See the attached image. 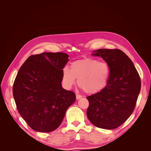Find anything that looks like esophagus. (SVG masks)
<instances>
[{"label":"esophagus","mask_w":151,"mask_h":151,"mask_svg":"<svg viewBox=\"0 0 151 151\" xmlns=\"http://www.w3.org/2000/svg\"><path fill=\"white\" fill-rule=\"evenodd\" d=\"M81 98H82V96H81V95L78 94H76V99H81Z\"/></svg>","instance_id":"esophagus-1"}]
</instances>
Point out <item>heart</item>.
I'll return each mask as SVG.
<instances>
[{"label":"heart","instance_id":"b5f03b06","mask_svg":"<svg viewBox=\"0 0 151 151\" xmlns=\"http://www.w3.org/2000/svg\"><path fill=\"white\" fill-rule=\"evenodd\" d=\"M110 76V68L106 62L93 58H86L73 62L70 69L64 67L62 71V81L67 88L76 83L86 93L95 94L106 86Z\"/></svg>","mask_w":151,"mask_h":151}]
</instances>
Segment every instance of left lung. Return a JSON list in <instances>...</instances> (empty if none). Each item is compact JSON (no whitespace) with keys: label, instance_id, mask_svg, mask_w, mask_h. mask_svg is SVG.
<instances>
[{"label":"left lung","instance_id":"1","mask_svg":"<svg viewBox=\"0 0 151 151\" xmlns=\"http://www.w3.org/2000/svg\"><path fill=\"white\" fill-rule=\"evenodd\" d=\"M92 55L108 63L110 76L103 89L87 96V116L96 127L115 129L134 110L141 88L140 76L133 62L119 49H98Z\"/></svg>","mask_w":151,"mask_h":151}]
</instances>
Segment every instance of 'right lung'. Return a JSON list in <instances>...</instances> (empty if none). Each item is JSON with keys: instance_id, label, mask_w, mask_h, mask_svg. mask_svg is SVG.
<instances>
[{"instance_id": "add662e5", "label": "right lung", "mask_w": 151, "mask_h": 151, "mask_svg": "<svg viewBox=\"0 0 151 151\" xmlns=\"http://www.w3.org/2000/svg\"><path fill=\"white\" fill-rule=\"evenodd\" d=\"M67 54L43 52L29 56L19 68L12 92L18 112L32 129L50 132L60 126L76 94L63 89Z\"/></svg>"}]
</instances>
